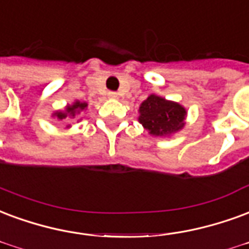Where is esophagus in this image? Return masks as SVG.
Instances as JSON below:
<instances>
[{"label":"esophagus","mask_w":249,"mask_h":249,"mask_svg":"<svg viewBox=\"0 0 249 249\" xmlns=\"http://www.w3.org/2000/svg\"><path fill=\"white\" fill-rule=\"evenodd\" d=\"M108 97H109V99H117V97H119V93H117V92L110 91L108 92Z\"/></svg>","instance_id":"esophagus-1"}]
</instances>
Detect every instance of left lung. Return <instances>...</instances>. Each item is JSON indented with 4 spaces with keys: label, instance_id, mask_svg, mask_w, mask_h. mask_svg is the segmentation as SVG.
<instances>
[{
    "label": "left lung",
    "instance_id": "8db88e82",
    "mask_svg": "<svg viewBox=\"0 0 249 249\" xmlns=\"http://www.w3.org/2000/svg\"><path fill=\"white\" fill-rule=\"evenodd\" d=\"M140 124L152 136L166 137L177 133L185 126L187 112L181 104L150 95L140 106Z\"/></svg>",
    "mask_w": 249,
    "mask_h": 249
}]
</instances>
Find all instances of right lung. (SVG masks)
Here are the masks:
<instances>
[{"label": "right lung", "mask_w": 249, "mask_h": 249, "mask_svg": "<svg viewBox=\"0 0 249 249\" xmlns=\"http://www.w3.org/2000/svg\"><path fill=\"white\" fill-rule=\"evenodd\" d=\"M86 108H87V103H82V101L76 100L72 106H67L66 107V109L58 110V112H55L53 116L56 117L58 120H64L67 119V117L73 119L75 116L78 115V113H80V112L86 109Z\"/></svg>", "instance_id": "obj_1"}]
</instances>
